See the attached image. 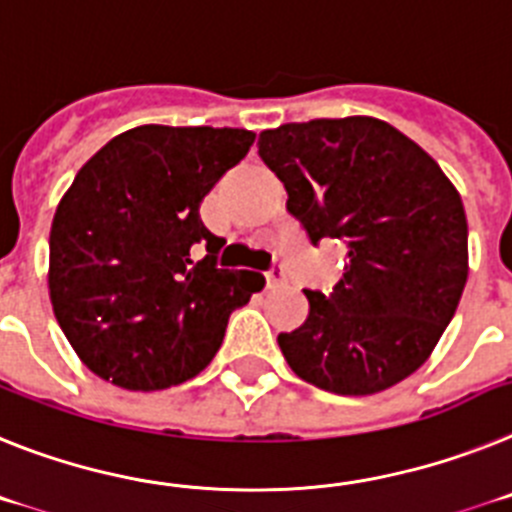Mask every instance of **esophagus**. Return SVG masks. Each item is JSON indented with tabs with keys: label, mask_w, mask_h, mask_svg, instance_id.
<instances>
[{
	"label": "esophagus",
	"mask_w": 512,
	"mask_h": 512,
	"mask_svg": "<svg viewBox=\"0 0 512 512\" xmlns=\"http://www.w3.org/2000/svg\"><path fill=\"white\" fill-rule=\"evenodd\" d=\"M265 278H268V286H278V283L286 281V268H283L281 262H275L273 268L265 273Z\"/></svg>",
	"instance_id": "34e87169"
}]
</instances>
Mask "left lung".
<instances>
[{"mask_svg": "<svg viewBox=\"0 0 512 512\" xmlns=\"http://www.w3.org/2000/svg\"><path fill=\"white\" fill-rule=\"evenodd\" d=\"M262 162L311 244L340 239L330 293L304 291L309 317L278 345L299 379L363 397L415 373L456 314L469 275L461 195L428 151L368 115L262 131Z\"/></svg>", "mask_w": 512, "mask_h": 512, "instance_id": "8db88e82", "label": "left lung"}]
</instances>
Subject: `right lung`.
Returning a JSON list of instances; mask_svg holds the SVG:
<instances>
[{"mask_svg": "<svg viewBox=\"0 0 512 512\" xmlns=\"http://www.w3.org/2000/svg\"><path fill=\"white\" fill-rule=\"evenodd\" d=\"M252 141L244 128L139 126L77 172L51 224L48 291L66 340L100 379L131 391L193 379L231 311L262 291L257 270L216 265L224 239L198 213ZM195 243L207 244L203 261Z\"/></svg>", "mask_w": 512, "mask_h": 512, "instance_id": "right-lung-1", "label": "right lung"}]
</instances>
